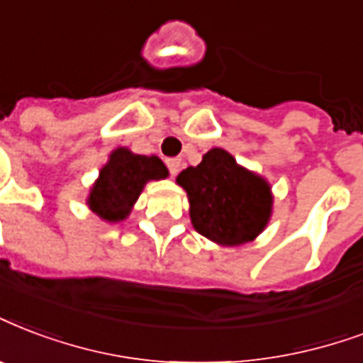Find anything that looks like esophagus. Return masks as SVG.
I'll list each match as a JSON object with an SVG mask.
<instances>
[{"label": "esophagus", "instance_id": "obj_1", "mask_svg": "<svg viewBox=\"0 0 363 363\" xmlns=\"http://www.w3.org/2000/svg\"><path fill=\"white\" fill-rule=\"evenodd\" d=\"M165 165H167V169H169V173L173 177L179 173V169H181V160L179 157H167L165 160Z\"/></svg>", "mask_w": 363, "mask_h": 363}]
</instances>
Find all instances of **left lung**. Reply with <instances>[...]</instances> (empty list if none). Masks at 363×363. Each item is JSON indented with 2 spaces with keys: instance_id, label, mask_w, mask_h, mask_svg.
Wrapping results in <instances>:
<instances>
[{
  "instance_id": "1",
  "label": "left lung",
  "mask_w": 363,
  "mask_h": 363,
  "mask_svg": "<svg viewBox=\"0 0 363 363\" xmlns=\"http://www.w3.org/2000/svg\"><path fill=\"white\" fill-rule=\"evenodd\" d=\"M177 182L188 194L194 228L220 245L251 242L270 218L268 182L240 167L223 148L207 152L200 165L182 171Z\"/></svg>"
}]
</instances>
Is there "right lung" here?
Wrapping results in <instances>:
<instances>
[{"instance_id": "1", "label": "right lung", "mask_w": 363, "mask_h": 363, "mask_svg": "<svg viewBox=\"0 0 363 363\" xmlns=\"http://www.w3.org/2000/svg\"><path fill=\"white\" fill-rule=\"evenodd\" d=\"M167 177V167L156 156H138L127 148L112 152L110 162L91 188L89 207L108 223L123 220L148 181Z\"/></svg>"}]
</instances>
